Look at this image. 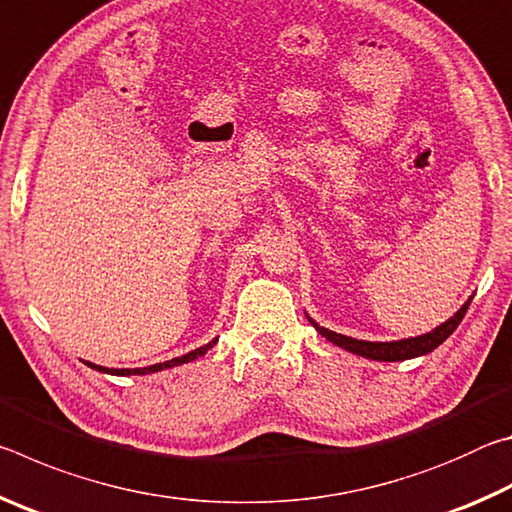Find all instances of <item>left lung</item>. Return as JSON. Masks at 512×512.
I'll use <instances>...</instances> for the list:
<instances>
[{
  "label": "left lung",
  "instance_id": "1",
  "mask_svg": "<svg viewBox=\"0 0 512 512\" xmlns=\"http://www.w3.org/2000/svg\"><path fill=\"white\" fill-rule=\"evenodd\" d=\"M472 300H467L465 305L456 311V314L443 323L440 327L433 329L429 334H422V336H415V339H404V341H395V343H370V341H357V339H350V336H343V334H336V332H329V329L320 327L318 323L311 320V325H314L320 334L325 336L327 341H332L334 345H339V348L348 350L359 354V357H366V359H375V361H404V359H411V357H420V354H427L431 350H436L440 343H443L449 334L454 332L461 323L463 316L467 314V307H470Z\"/></svg>",
  "mask_w": 512,
  "mask_h": 512
}]
</instances>
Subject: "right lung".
Returning a JSON list of instances; mask_svg holds the SVG:
<instances>
[{"label":"right lung","mask_w":512,"mask_h":512,"mask_svg":"<svg viewBox=\"0 0 512 512\" xmlns=\"http://www.w3.org/2000/svg\"><path fill=\"white\" fill-rule=\"evenodd\" d=\"M216 343V339L214 341H210L207 345H203V348H198V350H192V352H187V354H183V357H176V359H171V361H164V363H155V366H149V368H124V370H115V368H101V366H94V363H88L90 368H94V370H99V372H110V375H146V372H158V370H162V368H171V366H180V363H187V361H194L196 357H201V354H205L207 350L212 348V345Z\"/></svg>","instance_id":"1"}]
</instances>
